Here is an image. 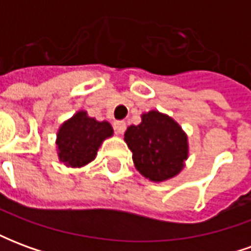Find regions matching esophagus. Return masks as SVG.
I'll return each instance as SVG.
<instances>
[{"label": "esophagus", "instance_id": "obj_1", "mask_svg": "<svg viewBox=\"0 0 251 251\" xmlns=\"http://www.w3.org/2000/svg\"><path fill=\"white\" fill-rule=\"evenodd\" d=\"M113 126H114V130L117 131L118 134H122L126 129L125 121H115L114 124H113Z\"/></svg>", "mask_w": 251, "mask_h": 251}]
</instances>
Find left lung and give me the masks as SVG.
Segmentation results:
<instances>
[{"label":"left lung","mask_w":251,"mask_h":251,"mask_svg":"<svg viewBox=\"0 0 251 251\" xmlns=\"http://www.w3.org/2000/svg\"><path fill=\"white\" fill-rule=\"evenodd\" d=\"M136 169L147 179L160 183L175 177L188 158V138L167 114L152 110L142 114L140 125L125 131Z\"/></svg>","instance_id":"8db88e82"}]
</instances>
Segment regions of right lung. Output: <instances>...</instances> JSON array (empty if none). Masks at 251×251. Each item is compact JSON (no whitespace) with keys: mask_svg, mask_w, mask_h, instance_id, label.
<instances>
[{"mask_svg":"<svg viewBox=\"0 0 251 251\" xmlns=\"http://www.w3.org/2000/svg\"><path fill=\"white\" fill-rule=\"evenodd\" d=\"M111 136L113 127L109 122H99L80 110L59 127V160L71 168L84 167L95 158L102 142Z\"/></svg>","mask_w":251,"mask_h":251,"instance_id":"add662e5","label":"right lung"}]
</instances>
